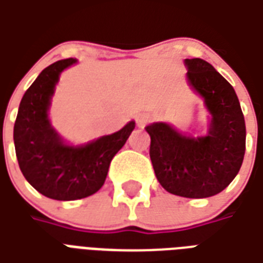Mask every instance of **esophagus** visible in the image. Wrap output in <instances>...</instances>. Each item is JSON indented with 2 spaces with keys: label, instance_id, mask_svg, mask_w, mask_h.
Masks as SVG:
<instances>
[{
  "label": "esophagus",
  "instance_id": "esophagus-1",
  "mask_svg": "<svg viewBox=\"0 0 263 263\" xmlns=\"http://www.w3.org/2000/svg\"><path fill=\"white\" fill-rule=\"evenodd\" d=\"M149 121H151V115L146 114V112H143V114H139L137 117V125L142 128V126H145L148 124Z\"/></svg>",
  "mask_w": 263,
  "mask_h": 263
}]
</instances>
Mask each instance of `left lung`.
I'll return each instance as SVG.
<instances>
[{
	"label": "left lung",
	"mask_w": 263,
	"mask_h": 263,
	"mask_svg": "<svg viewBox=\"0 0 263 263\" xmlns=\"http://www.w3.org/2000/svg\"><path fill=\"white\" fill-rule=\"evenodd\" d=\"M190 86L211 114L205 137H186L165 122L145 129L149 156L166 192L187 198L215 196L234 180L245 155V120L235 90L203 59H186Z\"/></svg>",
	"instance_id": "obj_1"
}]
</instances>
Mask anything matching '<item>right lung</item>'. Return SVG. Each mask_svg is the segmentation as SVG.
I'll list each match as a JSON object with an SVG mask.
<instances>
[{
  "instance_id": "add662e5",
  "label": "right lung",
  "mask_w": 263,
  "mask_h": 263,
  "mask_svg": "<svg viewBox=\"0 0 263 263\" xmlns=\"http://www.w3.org/2000/svg\"><path fill=\"white\" fill-rule=\"evenodd\" d=\"M77 60H59L37 76L21 100L14 125L20 169L32 187L53 200L70 201L91 196L105 182L115 154L135 128L122 129L81 146H70L50 125L48 111L60 73Z\"/></svg>"
}]
</instances>
